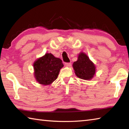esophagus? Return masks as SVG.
I'll return each instance as SVG.
<instances>
[{
	"mask_svg": "<svg viewBox=\"0 0 129 129\" xmlns=\"http://www.w3.org/2000/svg\"><path fill=\"white\" fill-rule=\"evenodd\" d=\"M65 65H66L67 67H71V65H72V63L71 62H66L65 63Z\"/></svg>",
	"mask_w": 129,
	"mask_h": 129,
	"instance_id": "34e87169",
	"label": "esophagus"
}]
</instances>
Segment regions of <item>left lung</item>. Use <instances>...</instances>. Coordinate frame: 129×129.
<instances>
[{"label": "left lung", "mask_w": 129, "mask_h": 129, "mask_svg": "<svg viewBox=\"0 0 129 129\" xmlns=\"http://www.w3.org/2000/svg\"><path fill=\"white\" fill-rule=\"evenodd\" d=\"M73 67L76 76L81 79L88 80L92 78L95 73L94 64L83 52L79 55L78 60L74 62Z\"/></svg>", "instance_id": "1"}]
</instances>
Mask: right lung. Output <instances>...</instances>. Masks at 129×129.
Segmentation results:
<instances>
[{"label":"right lung","instance_id":"add662e5","mask_svg":"<svg viewBox=\"0 0 129 129\" xmlns=\"http://www.w3.org/2000/svg\"><path fill=\"white\" fill-rule=\"evenodd\" d=\"M35 78L39 83L48 85L57 78L60 69L64 67L62 60L51 53H46L34 63Z\"/></svg>","mask_w":129,"mask_h":129}]
</instances>
